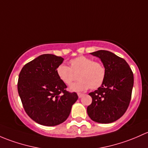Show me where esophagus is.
<instances>
[{
    "mask_svg": "<svg viewBox=\"0 0 148 148\" xmlns=\"http://www.w3.org/2000/svg\"><path fill=\"white\" fill-rule=\"evenodd\" d=\"M77 95H78L79 98H80V97H83V93H80V92H77Z\"/></svg>",
    "mask_w": 148,
    "mask_h": 148,
    "instance_id": "obj_1",
    "label": "esophagus"
}]
</instances>
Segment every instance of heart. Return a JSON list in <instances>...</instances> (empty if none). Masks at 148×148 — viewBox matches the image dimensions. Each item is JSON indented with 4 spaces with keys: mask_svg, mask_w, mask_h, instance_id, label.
<instances>
[{
    "mask_svg": "<svg viewBox=\"0 0 148 148\" xmlns=\"http://www.w3.org/2000/svg\"><path fill=\"white\" fill-rule=\"evenodd\" d=\"M69 64L70 68L65 65H59L56 72L59 79L65 85H71L77 74L79 80L71 85V90L83 91L88 88L95 90L103 85L106 71L100 62L80 56L71 59Z\"/></svg>",
    "mask_w": 148,
    "mask_h": 148,
    "instance_id": "b5f03b06",
    "label": "heart"
}]
</instances>
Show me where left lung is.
Returning a JSON list of instances; mask_svg holds the SVG:
<instances>
[{"instance_id": "obj_1", "label": "left lung", "mask_w": 148, "mask_h": 148, "mask_svg": "<svg viewBox=\"0 0 148 148\" xmlns=\"http://www.w3.org/2000/svg\"><path fill=\"white\" fill-rule=\"evenodd\" d=\"M90 54L101 60L106 75L103 85L89 93L92 100L87 108V112L93 121L111 123L121 118L128 108L133 73L124 59L111 52L100 50Z\"/></svg>"}]
</instances>
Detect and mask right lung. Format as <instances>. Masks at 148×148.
<instances>
[{
    "instance_id": "right-lung-1",
    "label": "right lung",
    "mask_w": 148,
    "mask_h": 148,
    "mask_svg": "<svg viewBox=\"0 0 148 148\" xmlns=\"http://www.w3.org/2000/svg\"><path fill=\"white\" fill-rule=\"evenodd\" d=\"M63 60L55 55H41L25 64L19 74L18 91L23 106L28 116L40 125L55 126L63 123L78 98L76 92L66 90V85L57 75Z\"/></svg>"
}]
</instances>
